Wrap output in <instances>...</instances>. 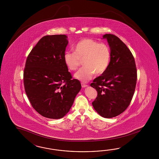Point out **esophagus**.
<instances>
[{"label": "esophagus", "mask_w": 159, "mask_h": 159, "mask_svg": "<svg viewBox=\"0 0 159 159\" xmlns=\"http://www.w3.org/2000/svg\"><path fill=\"white\" fill-rule=\"evenodd\" d=\"M88 86L87 84H84V83H82V87L83 88H85V87H87Z\"/></svg>", "instance_id": "obj_1"}]
</instances>
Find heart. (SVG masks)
Segmentation results:
<instances>
[{"label": "heart", "mask_w": 159, "mask_h": 159, "mask_svg": "<svg viewBox=\"0 0 159 159\" xmlns=\"http://www.w3.org/2000/svg\"><path fill=\"white\" fill-rule=\"evenodd\" d=\"M111 59V51L105 43L91 39H82L74 47V52H66L63 60L70 70H76L83 61L85 67L78 70L75 77L86 83L95 74L101 75L107 70Z\"/></svg>", "instance_id": "1"}]
</instances>
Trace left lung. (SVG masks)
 Listing matches in <instances>:
<instances>
[{"mask_svg": "<svg viewBox=\"0 0 159 159\" xmlns=\"http://www.w3.org/2000/svg\"><path fill=\"white\" fill-rule=\"evenodd\" d=\"M102 39L107 40L111 59L107 70L90 84L98 94L92 105L100 116L111 118L122 113L129 105L135 92L137 70L135 59L120 39L110 34L104 35Z\"/></svg>", "mask_w": 159, "mask_h": 159, "instance_id": "8db88e82", "label": "left lung"}]
</instances>
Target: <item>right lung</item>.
I'll list each match as a JSON object with an SVG mask.
<instances>
[{"mask_svg":"<svg viewBox=\"0 0 159 159\" xmlns=\"http://www.w3.org/2000/svg\"><path fill=\"white\" fill-rule=\"evenodd\" d=\"M67 44L66 35L44 36L25 63L26 94L34 109L48 118L59 119L66 115L82 88L79 80L72 79L63 60Z\"/></svg>","mask_w":159,"mask_h":159,"instance_id":"obj_1","label":"right lung"}]
</instances>
